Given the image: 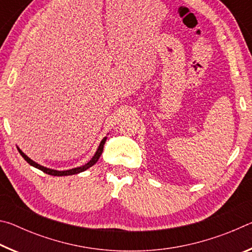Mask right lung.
<instances>
[{
	"mask_svg": "<svg viewBox=\"0 0 252 252\" xmlns=\"http://www.w3.org/2000/svg\"><path fill=\"white\" fill-rule=\"evenodd\" d=\"M106 139H108V138H106V136H104V138L102 139V141L100 142L99 147H97L96 151L94 153V156L91 158V160L89 161L88 163H85L84 165H81V167H78V168H73V169H70V170H63V171H59V170H53V169L43 167V165L36 163L35 161H33L32 159H30V158L27 155H25L24 152H22V150H21L19 147H18V150L20 152V155L23 157V159L27 161L30 165H32V167L41 170V171H43L44 173H48V174H50V176H57V177L72 176V174H78L80 172H83V171H85V170H88L89 168H91L92 165H94L96 163V161L100 159L102 152H103V147H104V143L106 141Z\"/></svg>",
	"mask_w": 252,
	"mask_h": 252,
	"instance_id": "right-lung-1",
	"label": "right lung"
}]
</instances>
